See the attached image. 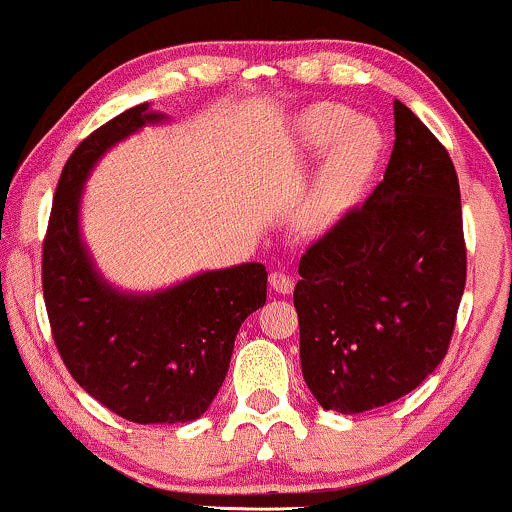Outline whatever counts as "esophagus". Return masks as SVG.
<instances>
[{"instance_id": "1", "label": "esophagus", "mask_w": 512, "mask_h": 512, "mask_svg": "<svg viewBox=\"0 0 512 512\" xmlns=\"http://www.w3.org/2000/svg\"><path fill=\"white\" fill-rule=\"evenodd\" d=\"M269 284L276 293H291L293 291V279L286 272H272L269 274Z\"/></svg>"}]
</instances>
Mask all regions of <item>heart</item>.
I'll use <instances>...</instances> for the list:
<instances>
[{"label":"heart","instance_id":"heart-1","mask_svg":"<svg viewBox=\"0 0 512 512\" xmlns=\"http://www.w3.org/2000/svg\"><path fill=\"white\" fill-rule=\"evenodd\" d=\"M298 144L322 151L320 166L298 202V223L305 231H330L356 207L378 166L383 137L373 122L354 117L349 108L322 103L298 117Z\"/></svg>","mask_w":512,"mask_h":512}]
</instances>
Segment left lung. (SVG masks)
I'll list each match as a JSON object with an SVG mask.
<instances>
[{
	"instance_id": "8db88e82",
	"label": "left lung",
	"mask_w": 512,
	"mask_h": 512,
	"mask_svg": "<svg viewBox=\"0 0 512 512\" xmlns=\"http://www.w3.org/2000/svg\"><path fill=\"white\" fill-rule=\"evenodd\" d=\"M298 274L301 368L322 409L385 407L448 354L467 281L460 182L404 103L383 182L305 250Z\"/></svg>"
}]
</instances>
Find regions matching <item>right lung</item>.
<instances>
[{
  "instance_id": "right-lung-1",
  "label": "right lung",
  "mask_w": 512,
  "mask_h": 512,
  "mask_svg": "<svg viewBox=\"0 0 512 512\" xmlns=\"http://www.w3.org/2000/svg\"><path fill=\"white\" fill-rule=\"evenodd\" d=\"M149 103L98 127L57 182L43 240V296L52 339L72 378L134 424H185L209 409L245 317L267 301L260 262L202 272L156 293L103 279L79 231L84 182L110 146L161 122Z\"/></svg>"
}]
</instances>
